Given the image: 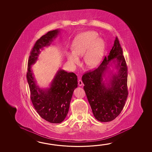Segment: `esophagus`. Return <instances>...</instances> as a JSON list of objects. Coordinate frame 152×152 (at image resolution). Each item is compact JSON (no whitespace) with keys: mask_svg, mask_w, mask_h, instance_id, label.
<instances>
[{"mask_svg":"<svg viewBox=\"0 0 152 152\" xmlns=\"http://www.w3.org/2000/svg\"><path fill=\"white\" fill-rule=\"evenodd\" d=\"M78 84L79 85V86H82L83 84L82 81L80 80H79L78 82Z\"/></svg>","mask_w":152,"mask_h":152,"instance_id":"34e87169","label":"esophagus"}]
</instances>
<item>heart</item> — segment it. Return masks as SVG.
Listing matches in <instances>:
<instances>
[{"label":"heart","instance_id":"heart-1","mask_svg":"<svg viewBox=\"0 0 152 152\" xmlns=\"http://www.w3.org/2000/svg\"><path fill=\"white\" fill-rule=\"evenodd\" d=\"M72 52H68L67 58L68 62L73 67L80 63L78 57L85 52L84 62L88 67L95 68L102 60L105 50L104 40L98 37L94 31L83 33L75 37L72 45Z\"/></svg>","mask_w":152,"mask_h":152}]
</instances>
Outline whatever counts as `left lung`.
<instances>
[{
	"label": "left lung",
	"instance_id": "obj_1",
	"mask_svg": "<svg viewBox=\"0 0 152 152\" xmlns=\"http://www.w3.org/2000/svg\"><path fill=\"white\" fill-rule=\"evenodd\" d=\"M113 65L117 71L114 74L112 71L107 81L105 75ZM127 74L122 48L116 37L107 57H105L97 68L85 73L82 78L92 112L98 121L109 122L121 112L128 95Z\"/></svg>",
	"mask_w": 152,
	"mask_h": 152
}]
</instances>
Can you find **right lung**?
I'll return each instance as SVG.
<instances>
[{
	"mask_svg": "<svg viewBox=\"0 0 152 152\" xmlns=\"http://www.w3.org/2000/svg\"><path fill=\"white\" fill-rule=\"evenodd\" d=\"M60 31L57 29L49 31L37 41L30 53L26 74L34 107L40 117L52 124L61 123L67 116L73 92L77 87V76L74 72L59 69L50 87L42 89L37 85L32 65L37 60L41 50L49 46Z\"/></svg>",
	"mask_w": 152,
	"mask_h": 152,
	"instance_id": "obj_1",
	"label": "right lung"
}]
</instances>
